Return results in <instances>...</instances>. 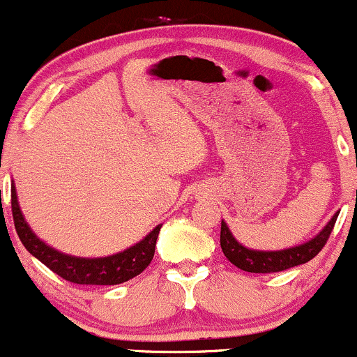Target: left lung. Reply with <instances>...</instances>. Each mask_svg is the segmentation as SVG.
I'll return each instance as SVG.
<instances>
[{
    "label": "left lung",
    "instance_id": "left-lung-1",
    "mask_svg": "<svg viewBox=\"0 0 357 357\" xmlns=\"http://www.w3.org/2000/svg\"><path fill=\"white\" fill-rule=\"evenodd\" d=\"M339 213H335L333 220L326 225V228L319 233L312 240L307 243L298 245L287 250H278V252H257V250L245 248L238 241L233 238L231 231L228 230L227 223L221 221V231H220V245L223 250L225 257L231 261L235 267H238L245 272L252 273H273L282 272V270L297 267V265L307 264L309 260L317 255L324 248V245L329 240L331 233L337 220Z\"/></svg>",
    "mask_w": 357,
    "mask_h": 357
}]
</instances>
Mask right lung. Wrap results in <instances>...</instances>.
<instances>
[{
    "label": "right lung",
    "instance_id": "add662e5",
    "mask_svg": "<svg viewBox=\"0 0 357 357\" xmlns=\"http://www.w3.org/2000/svg\"><path fill=\"white\" fill-rule=\"evenodd\" d=\"M11 211H13L15 230L24 248L63 280L79 285H117L139 275L153 260L155 240L161 230V225H158L144 240L117 255L77 258L50 248L30 230L18 206L15 186H11Z\"/></svg>",
    "mask_w": 357,
    "mask_h": 357
}]
</instances>
